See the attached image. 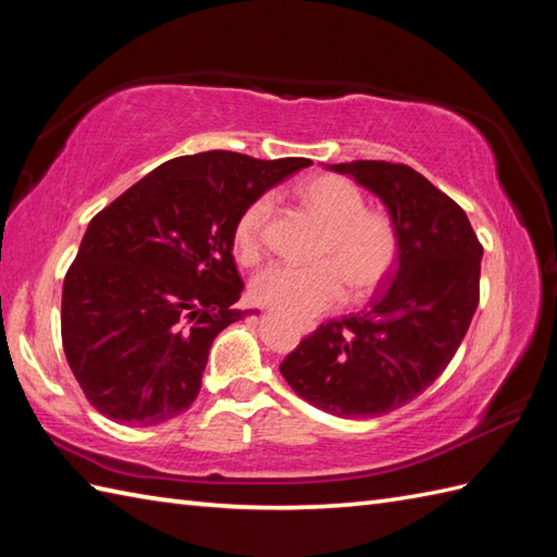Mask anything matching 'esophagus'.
Here are the masks:
<instances>
[{
	"mask_svg": "<svg viewBox=\"0 0 557 557\" xmlns=\"http://www.w3.org/2000/svg\"><path fill=\"white\" fill-rule=\"evenodd\" d=\"M302 329V333H310L312 331V326H300Z\"/></svg>",
	"mask_w": 557,
	"mask_h": 557,
	"instance_id": "34e87169",
	"label": "esophagus"
}]
</instances>
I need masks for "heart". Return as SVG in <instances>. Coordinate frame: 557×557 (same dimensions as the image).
<instances>
[{
	"label": "heart",
	"mask_w": 557,
	"mask_h": 557,
	"mask_svg": "<svg viewBox=\"0 0 557 557\" xmlns=\"http://www.w3.org/2000/svg\"><path fill=\"white\" fill-rule=\"evenodd\" d=\"M298 200L324 226L317 247L321 262L310 267L269 264L252 278V298L283 314L314 317L343 300L345 283L355 298L379 288L398 257V238L391 221L367 212L362 193L338 176L305 181ZM271 205V195L257 197L233 231L236 250L245 262L262 250Z\"/></svg>",
	"instance_id": "b5f03b06"
}]
</instances>
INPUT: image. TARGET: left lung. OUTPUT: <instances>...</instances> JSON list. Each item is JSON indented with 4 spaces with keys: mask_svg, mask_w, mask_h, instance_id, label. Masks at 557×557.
Wrapping results in <instances>:
<instances>
[{
    "mask_svg": "<svg viewBox=\"0 0 557 557\" xmlns=\"http://www.w3.org/2000/svg\"><path fill=\"white\" fill-rule=\"evenodd\" d=\"M326 169L388 209L398 264L369 310L321 324L281 374L319 410L369 419L414 400L450 364L476 312L484 247L465 209L410 166L360 159Z\"/></svg>",
    "mask_w": 557,
    "mask_h": 557,
    "instance_id": "8db88e82",
    "label": "left lung"
}]
</instances>
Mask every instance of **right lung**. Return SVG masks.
Wrapping results in <instances>:
<instances>
[{"instance_id":"right-lung-1","label":"right lung","mask_w":557,"mask_h":557,"mask_svg":"<svg viewBox=\"0 0 557 557\" xmlns=\"http://www.w3.org/2000/svg\"><path fill=\"white\" fill-rule=\"evenodd\" d=\"M310 159L212 150L150 171L97 214L61 293V341L97 412L128 426L183 414L214 338L245 312L233 231Z\"/></svg>"}]
</instances>
